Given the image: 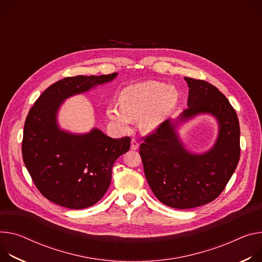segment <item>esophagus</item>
<instances>
[{"mask_svg": "<svg viewBox=\"0 0 262 262\" xmlns=\"http://www.w3.org/2000/svg\"><path fill=\"white\" fill-rule=\"evenodd\" d=\"M138 147H139V143H138V142H137L135 139H133V140H132V143H130V148H132L133 150H136V149H138Z\"/></svg>", "mask_w": 262, "mask_h": 262, "instance_id": "esophagus-1", "label": "esophagus"}]
</instances>
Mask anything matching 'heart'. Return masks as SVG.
I'll return each mask as SVG.
<instances>
[{"label": "heart", "instance_id": "b5f03b06", "mask_svg": "<svg viewBox=\"0 0 262 262\" xmlns=\"http://www.w3.org/2000/svg\"><path fill=\"white\" fill-rule=\"evenodd\" d=\"M120 106L112 104L106 114L111 120L122 128L132 121L140 120V127L145 133L157 129L173 110L179 93L173 86L157 81H146L125 88L120 97Z\"/></svg>", "mask_w": 262, "mask_h": 262}]
</instances>
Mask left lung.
<instances>
[{
	"label": "left lung",
	"mask_w": 262,
	"mask_h": 262,
	"mask_svg": "<svg viewBox=\"0 0 262 262\" xmlns=\"http://www.w3.org/2000/svg\"><path fill=\"white\" fill-rule=\"evenodd\" d=\"M188 108L185 121L199 114L217 119L220 132L214 146L196 155L185 149L176 133V122L166 120L143 138L139 154L145 178L156 198L176 209H190L215 200L226 188L241 157L238 118L225 95L211 83L185 77Z\"/></svg>",
	"instance_id": "left-lung-1"
}]
</instances>
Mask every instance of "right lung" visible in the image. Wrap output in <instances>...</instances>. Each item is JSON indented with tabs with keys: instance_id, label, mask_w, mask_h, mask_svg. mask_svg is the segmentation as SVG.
I'll return each mask as SVG.
<instances>
[{
	"instance_id": "add662e5",
	"label": "right lung",
	"mask_w": 262,
	"mask_h": 262,
	"mask_svg": "<svg viewBox=\"0 0 262 262\" xmlns=\"http://www.w3.org/2000/svg\"><path fill=\"white\" fill-rule=\"evenodd\" d=\"M116 76L66 77L45 90L29 111L23 160L38 191L56 205L83 209L99 202L110 187L115 161L130 147L129 137L113 139L97 128L73 135L59 129L56 122L64 99Z\"/></svg>"
}]
</instances>
